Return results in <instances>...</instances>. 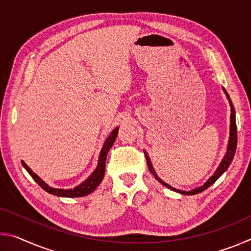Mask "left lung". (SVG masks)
Returning a JSON list of instances; mask_svg holds the SVG:
<instances>
[{
    "label": "left lung",
    "mask_w": 251,
    "mask_h": 251,
    "mask_svg": "<svg viewBox=\"0 0 251 251\" xmlns=\"http://www.w3.org/2000/svg\"><path fill=\"white\" fill-rule=\"evenodd\" d=\"M225 91V90H224ZM225 93H226L227 95V99L229 100V104H230V107H231V115H230V138H229V144H228V150H227V152H226V156L224 157V159L222 163H220V166L217 168V171L215 172L214 175H212L209 179H208L205 184H203V186L199 187V188H196L192 190V192H185V190H178L176 188H173L172 186H169L168 184H166V182H164L161 179H159L158 177L156 176V173L154 171V168H152L151 164V160L150 158H148V156H146V161H147V165H148V169H150L151 173L152 174L156 177V179L158 180L159 182H161L164 186L168 187L169 189L174 190V192H177V193H180L182 195H195V194H198V193H201L203 192V190L207 189L208 187L211 186L214 182L218 179V178L223 175V174L227 171V168L229 167V165L231 164V161L233 159V156H235V152H236V148H237V125H236V115H235V107H233L232 105V101L230 100V97H229V95L227 94V92L225 91ZM146 154V152H145Z\"/></svg>",
    "instance_id": "obj_1"
}]
</instances>
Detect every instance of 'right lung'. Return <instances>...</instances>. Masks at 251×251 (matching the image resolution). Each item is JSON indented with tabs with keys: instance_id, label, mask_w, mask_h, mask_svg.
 <instances>
[{
	"instance_id": "1",
	"label": "right lung",
	"mask_w": 251,
	"mask_h": 251,
	"mask_svg": "<svg viewBox=\"0 0 251 251\" xmlns=\"http://www.w3.org/2000/svg\"><path fill=\"white\" fill-rule=\"evenodd\" d=\"M118 134V128H115L113 130V133L108 136V138L106 139V142L104 144L103 148H101L100 154V159H99V165H97V168L95 169V172L92 174V175L85 180L83 184H80L79 186L75 187L74 189H56V188H52L49 185H46L45 182L41 179V178L35 175L29 168L26 164L22 161V165L24 168L28 172L29 175L32 176V178L35 180L39 186H41L45 192H48L52 195H55V196H61V197H83L86 196V195L91 194L92 192H94L96 189V187L100 184V181L103 180V177L105 175V163H106V157H107L108 151L110 150V147L113 146L114 142L117 137Z\"/></svg>"
}]
</instances>
